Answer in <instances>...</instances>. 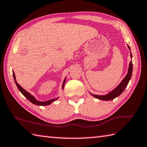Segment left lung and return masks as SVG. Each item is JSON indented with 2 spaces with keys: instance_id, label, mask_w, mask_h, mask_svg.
Segmentation results:
<instances>
[{
  "instance_id": "obj_1",
  "label": "left lung",
  "mask_w": 147,
  "mask_h": 147,
  "mask_svg": "<svg viewBox=\"0 0 147 147\" xmlns=\"http://www.w3.org/2000/svg\"><path fill=\"white\" fill-rule=\"evenodd\" d=\"M128 48L129 50H130V47H129V46H128ZM131 56L132 58L131 53ZM132 72H133V63H132V61H131L129 66L127 74L126 75V76L124 78H123L122 82L120 83V85L118 86L115 89H114L113 91H111V92H110L107 95H105V96H97V95H93V94L92 95V96H94V97H96V98H97L102 100H112L115 98H116L117 97L119 96L123 92V90H124L125 88H126V87H127L129 80H130L132 76Z\"/></svg>"
}]
</instances>
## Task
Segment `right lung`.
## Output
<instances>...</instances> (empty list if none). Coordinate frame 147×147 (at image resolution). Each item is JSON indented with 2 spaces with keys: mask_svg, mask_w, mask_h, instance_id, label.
<instances>
[{
  "mask_svg": "<svg viewBox=\"0 0 147 147\" xmlns=\"http://www.w3.org/2000/svg\"><path fill=\"white\" fill-rule=\"evenodd\" d=\"M13 78L14 79V82H15L16 85L17 86V87H18V90L21 92L22 94L24 95V96L27 98V99L29 100V101L31 102L32 103H33L34 105H38V106H47V105H50L51 102H53L55 100H57L58 98H56V99H51V100H47V101H44V102H41V101H39V100H37L35 99V97H34L33 96H32L30 94H29L28 92L26 91L25 89L23 88L21 86H20L18 83L16 82V78H15V74H14V72H13ZM65 79L64 80V82H63V85H62V88H64V83H65Z\"/></svg>",
  "mask_w": 147,
  "mask_h": 147,
  "instance_id": "add662e5",
  "label": "right lung"
}]
</instances>
